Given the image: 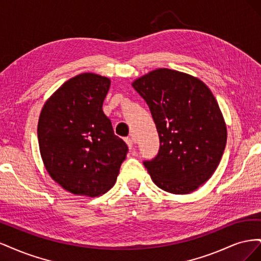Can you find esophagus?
<instances>
[{
	"mask_svg": "<svg viewBox=\"0 0 261 261\" xmlns=\"http://www.w3.org/2000/svg\"><path fill=\"white\" fill-rule=\"evenodd\" d=\"M125 143L127 144V146L129 147V149H132L133 146H134V143H135V141H134V139H133L132 137H127V138H125Z\"/></svg>",
	"mask_w": 261,
	"mask_h": 261,
	"instance_id": "1",
	"label": "esophagus"
}]
</instances>
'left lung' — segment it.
I'll list each match as a JSON object with an SVG mask.
<instances>
[{
  "instance_id": "1",
  "label": "left lung",
  "mask_w": 261,
  "mask_h": 261,
  "mask_svg": "<svg viewBox=\"0 0 261 261\" xmlns=\"http://www.w3.org/2000/svg\"><path fill=\"white\" fill-rule=\"evenodd\" d=\"M151 112L160 139L158 155L144 161L153 183L184 195L212 176L226 145V125L208 86L177 70L158 68L132 84Z\"/></svg>"
}]
</instances>
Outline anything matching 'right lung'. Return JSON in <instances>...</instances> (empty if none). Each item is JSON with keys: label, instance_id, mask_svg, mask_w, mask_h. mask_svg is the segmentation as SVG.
Segmentation results:
<instances>
[{"label": "right lung", "instance_id": "add662e5", "mask_svg": "<svg viewBox=\"0 0 261 261\" xmlns=\"http://www.w3.org/2000/svg\"><path fill=\"white\" fill-rule=\"evenodd\" d=\"M110 85L105 76L77 75L46 100L39 116L44 167L75 195L97 197L111 189L128 151L102 110Z\"/></svg>", "mask_w": 261, "mask_h": 261}]
</instances>
